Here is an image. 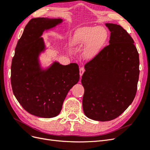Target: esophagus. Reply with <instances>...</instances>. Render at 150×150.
Masks as SVG:
<instances>
[{
  "label": "esophagus",
  "mask_w": 150,
  "mask_h": 150,
  "mask_svg": "<svg viewBox=\"0 0 150 150\" xmlns=\"http://www.w3.org/2000/svg\"><path fill=\"white\" fill-rule=\"evenodd\" d=\"M84 71H85V69H84V67H81L80 68V69H79V74H80L81 76H82V75L83 74V73L84 72Z\"/></svg>",
  "instance_id": "obj_1"
}]
</instances>
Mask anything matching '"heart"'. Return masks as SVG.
Segmentation results:
<instances>
[{"label":"heart","instance_id":"b5f03b06","mask_svg":"<svg viewBox=\"0 0 150 150\" xmlns=\"http://www.w3.org/2000/svg\"><path fill=\"white\" fill-rule=\"evenodd\" d=\"M107 38V31L101 27H83L76 32L72 43L74 46L84 47V57L91 59L101 51Z\"/></svg>","mask_w":150,"mask_h":150}]
</instances>
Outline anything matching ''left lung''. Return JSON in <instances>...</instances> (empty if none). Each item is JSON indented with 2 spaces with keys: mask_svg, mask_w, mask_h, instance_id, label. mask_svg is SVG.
Instances as JSON below:
<instances>
[{
  "mask_svg": "<svg viewBox=\"0 0 150 150\" xmlns=\"http://www.w3.org/2000/svg\"><path fill=\"white\" fill-rule=\"evenodd\" d=\"M111 32L108 46L84 66L85 115L95 121L118 117L132 103L139 79V54L131 35L120 25L106 24Z\"/></svg>",
  "mask_w": 150,
  "mask_h": 150,
  "instance_id": "obj_1",
  "label": "left lung"
}]
</instances>
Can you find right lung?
<instances>
[{
  "instance_id": "right-lung-1",
  "label": "right lung",
  "mask_w": 150,
  "mask_h": 150,
  "mask_svg": "<svg viewBox=\"0 0 150 150\" xmlns=\"http://www.w3.org/2000/svg\"><path fill=\"white\" fill-rule=\"evenodd\" d=\"M62 22L61 19H32L18 40L11 65V85L17 100L30 114L50 118L59 114L71 88L78 83L79 69L76 63L58 62L46 69L40 67L39 56L44 51L40 38L45 30Z\"/></svg>"
}]
</instances>
